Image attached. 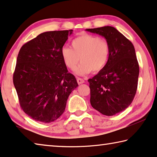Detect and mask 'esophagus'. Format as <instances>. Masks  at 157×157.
<instances>
[{
    "label": "esophagus",
    "instance_id": "34e87169",
    "mask_svg": "<svg viewBox=\"0 0 157 157\" xmlns=\"http://www.w3.org/2000/svg\"><path fill=\"white\" fill-rule=\"evenodd\" d=\"M77 82H78V84H82L85 81L83 80V78H77Z\"/></svg>",
    "mask_w": 157,
    "mask_h": 157
}]
</instances>
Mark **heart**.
<instances>
[{"mask_svg": "<svg viewBox=\"0 0 157 157\" xmlns=\"http://www.w3.org/2000/svg\"><path fill=\"white\" fill-rule=\"evenodd\" d=\"M72 48L64 46L61 56L65 65L74 69L81 60V63L75 69L76 74L83 76L90 72L101 71L109 60L110 47L106 40L97 36L83 34L71 42Z\"/></svg>", "mask_w": 157, "mask_h": 157, "instance_id": "b5f03b06", "label": "heart"}]
</instances>
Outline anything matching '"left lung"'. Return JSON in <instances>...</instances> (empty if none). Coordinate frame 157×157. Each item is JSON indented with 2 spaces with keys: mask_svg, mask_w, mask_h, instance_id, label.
I'll return each instance as SVG.
<instances>
[{
  "mask_svg": "<svg viewBox=\"0 0 157 157\" xmlns=\"http://www.w3.org/2000/svg\"><path fill=\"white\" fill-rule=\"evenodd\" d=\"M86 30L102 36L109 44L107 64L88 82L92 106L101 114L111 116L127 109L136 93L139 65L135 48L114 27Z\"/></svg>",
  "mask_w": 157,
  "mask_h": 157,
  "instance_id": "left-lung-1",
  "label": "left lung"
}]
</instances>
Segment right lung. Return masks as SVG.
<instances>
[{"label":"right lung","instance_id":"1","mask_svg":"<svg viewBox=\"0 0 157 157\" xmlns=\"http://www.w3.org/2000/svg\"><path fill=\"white\" fill-rule=\"evenodd\" d=\"M72 31L41 33L23 45L18 54L14 86L21 109L35 121L57 120L65 111L69 94L78 86L61 56Z\"/></svg>","mask_w":157,"mask_h":157}]
</instances>
